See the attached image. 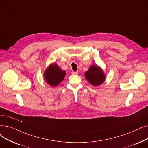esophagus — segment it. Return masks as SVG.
<instances>
[{"label":"esophagus","mask_w":148,"mask_h":148,"mask_svg":"<svg viewBox=\"0 0 148 148\" xmlns=\"http://www.w3.org/2000/svg\"><path fill=\"white\" fill-rule=\"evenodd\" d=\"M72 74H73V75L77 74H78V71H73V72H72Z\"/></svg>","instance_id":"obj_1"}]
</instances>
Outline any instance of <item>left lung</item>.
I'll return each instance as SVG.
<instances>
[{
  "label": "left lung",
  "mask_w": 148,
  "mask_h": 148,
  "mask_svg": "<svg viewBox=\"0 0 148 148\" xmlns=\"http://www.w3.org/2000/svg\"><path fill=\"white\" fill-rule=\"evenodd\" d=\"M87 80L94 86L99 85L105 81V76L103 71L97 66H91L85 73Z\"/></svg>",
  "instance_id": "obj_1"
}]
</instances>
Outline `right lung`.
Wrapping results in <instances>:
<instances>
[{"mask_svg":"<svg viewBox=\"0 0 148 148\" xmlns=\"http://www.w3.org/2000/svg\"><path fill=\"white\" fill-rule=\"evenodd\" d=\"M66 73L56 64L50 65L44 74L45 79L51 86H56L63 80Z\"/></svg>","mask_w":148,"mask_h":148,"instance_id":"obj_1","label":"right lung"}]
</instances>
